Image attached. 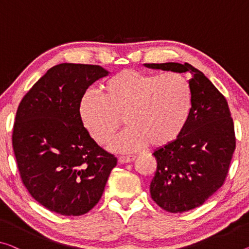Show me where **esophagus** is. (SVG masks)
I'll return each mask as SVG.
<instances>
[{"instance_id":"1","label":"esophagus","mask_w":249,"mask_h":249,"mask_svg":"<svg viewBox=\"0 0 249 249\" xmlns=\"http://www.w3.org/2000/svg\"><path fill=\"white\" fill-rule=\"evenodd\" d=\"M136 159L135 155H130V156H120L119 157V162L120 163H128L131 162Z\"/></svg>"}]
</instances>
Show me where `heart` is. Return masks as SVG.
Masks as SVG:
<instances>
[{
    "instance_id": "1",
    "label": "heart",
    "mask_w": 249,
    "mask_h": 249,
    "mask_svg": "<svg viewBox=\"0 0 249 249\" xmlns=\"http://www.w3.org/2000/svg\"><path fill=\"white\" fill-rule=\"evenodd\" d=\"M102 97L92 92L79 103L81 121L93 139L106 143L121 125L128 128L109 143L114 151L129 152L148 143L161 148L175 141L188 120L191 89L185 76L124 70L101 86Z\"/></svg>"
}]
</instances>
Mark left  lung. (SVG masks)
<instances>
[{
	"instance_id": "obj_1",
	"label": "left lung",
	"mask_w": 249,
	"mask_h": 249,
	"mask_svg": "<svg viewBox=\"0 0 249 249\" xmlns=\"http://www.w3.org/2000/svg\"><path fill=\"white\" fill-rule=\"evenodd\" d=\"M144 67L187 72L191 108L179 137L154 152L157 170L150 195L169 213L199 207L223 186L236 148L235 129L226 98L189 63H146Z\"/></svg>"
}]
</instances>
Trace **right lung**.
I'll use <instances>...</instances> for the list:
<instances>
[{"label": "right lung", "mask_w": 249, "mask_h": 249, "mask_svg": "<svg viewBox=\"0 0 249 249\" xmlns=\"http://www.w3.org/2000/svg\"><path fill=\"white\" fill-rule=\"evenodd\" d=\"M109 72L91 64L61 63L24 95L12 144L22 182L39 204L63 216L92 209L117 158L90 137L79 114L82 95Z\"/></svg>", "instance_id": "add662e5"}]
</instances>
